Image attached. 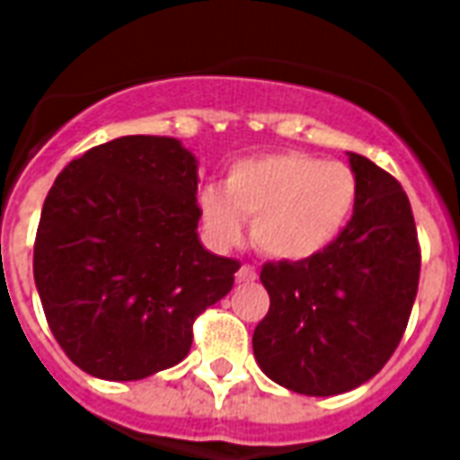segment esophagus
<instances>
[{
  "instance_id": "34e87169",
  "label": "esophagus",
  "mask_w": 460,
  "mask_h": 460,
  "mask_svg": "<svg viewBox=\"0 0 460 460\" xmlns=\"http://www.w3.org/2000/svg\"><path fill=\"white\" fill-rule=\"evenodd\" d=\"M259 279V270H256V266H251V263H243L239 270H236V280L239 283H251V280Z\"/></svg>"
}]
</instances>
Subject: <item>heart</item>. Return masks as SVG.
Here are the masks:
<instances>
[{
  "instance_id": "obj_1",
  "label": "heart",
  "mask_w": 460,
  "mask_h": 460,
  "mask_svg": "<svg viewBox=\"0 0 460 460\" xmlns=\"http://www.w3.org/2000/svg\"><path fill=\"white\" fill-rule=\"evenodd\" d=\"M359 181L345 162L305 152H273L231 164L224 190L199 194L201 219L217 243L231 246L251 221V236L270 259L300 261L328 249L345 231Z\"/></svg>"
}]
</instances>
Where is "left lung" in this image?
Returning <instances> with one entry per match:
<instances>
[{"label":"left lung","instance_id":"8db88e82","mask_svg":"<svg viewBox=\"0 0 460 460\" xmlns=\"http://www.w3.org/2000/svg\"><path fill=\"white\" fill-rule=\"evenodd\" d=\"M352 219L315 256L269 261L270 308L253 330L261 369L290 392L332 396L365 385L394 355L414 308L421 246L402 184L349 152Z\"/></svg>","mask_w":460,"mask_h":460}]
</instances>
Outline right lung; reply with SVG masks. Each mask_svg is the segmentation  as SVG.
Here are the masks:
<instances>
[{
  "label": "right lung",
  "instance_id": "add662e5",
  "mask_svg": "<svg viewBox=\"0 0 460 460\" xmlns=\"http://www.w3.org/2000/svg\"><path fill=\"white\" fill-rule=\"evenodd\" d=\"M199 217L197 160L174 137L128 135L66 164L36 229L34 280L74 365L130 382L187 357L194 320L241 269L201 246Z\"/></svg>",
  "mask_w": 460,
  "mask_h": 460
}]
</instances>
